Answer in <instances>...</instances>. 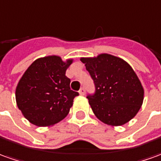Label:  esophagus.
Segmentation results:
<instances>
[{"label": "esophagus", "instance_id": "obj_1", "mask_svg": "<svg viewBox=\"0 0 161 161\" xmlns=\"http://www.w3.org/2000/svg\"><path fill=\"white\" fill-rule=\"evenodd\" d=\"M79 94L82 95V96H84L85 94V89L84 87H82L80 90H79Z\"/></svg>", "mask_w": 161, "mask_h": 161}]
</instances>
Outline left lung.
<instances>
[{
	"mask_svg": "<svg viewBox=\"0 0 161 161\" xmlns=\"http://www.w3.org/2000/svg\"><path fill=\"white\" fill-rule=\"evenodd\" d=\"M95 84L87 96L95 116L109 126H122L135 117L143 105L145 90L134 69L123 59L109 53L81 57Z\"/></svg>",
	"mask_w": 161,
	"mask_h": 161,
	"instance_id": "obj_1",
	"label": "left lung"
}]
</instances>
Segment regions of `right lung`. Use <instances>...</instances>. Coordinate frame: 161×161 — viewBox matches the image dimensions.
Segmentation results:
<instances>
[{"label":"right lung","mask_w":161,"mask_h":161,"mask_svg":"<svg viewBox=\"0 0 161 161\" xmlns=\"http://www.w3.org/2000/svg\"><path fill=\"white\" fill-rule=\"evenodd\" d=\"M73 59L59 55L35 60L16 87V101L23 115L32 124L50 127L68 115L78 92L70 90L65 74Z\"/></svg>","instance_id":"obj_1"}]
</instances>
